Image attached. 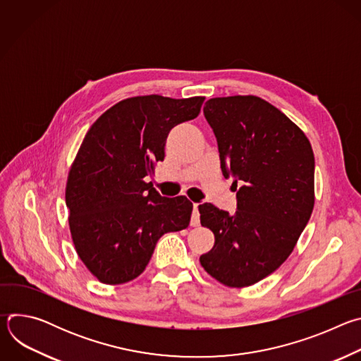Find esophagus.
I'll list each match as a JSON object with an SVG mask.
<instances>
[{"mask_svg":"<svg viewBox=\"0 0 361 361\" xmlns=\"http://www.w3.org/2000/svg\"><path fill=\"white\" fill-rule=\"evenodd\" d=\"M192 209H194V212H192V217H191V226L192 227H195V226H198L200 224V213H198V204H192Z\"/></svg>","mask_w":361,"mask_h":361,"instance_id":"1","label":"esophagus"}]
</instances>
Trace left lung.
Instances as JSON below:
<instances>
[{
	"label": "left lung",
	"instance_id": "1",
	"mask_svg": "<svg viewBox=\"0 0 361 361\" xmlns=\"http://www.w3.org/2000/svg\"><path fill=\"white\" fill-rule=\"evenodd\" d=\"M221 170L243 185L235 214L201 204L214 233L202 269L227 287H248L274 273L293 252L314 209V152L302 130L255 95L212 98L204 106Z\"/></svg>",
	"mask_w": 361,
	"mask_h": 361
}]
</instances>
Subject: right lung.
Listing matches in <instances>:
<instances>
[{
  "label": "right lung",
  "instance_id": "obj_1",
  "mask_svg": "<svg viewBox=\"0 0 361 361\" xmlns=\"http://www.w3.org/2000/svg\"><path fill=\"white\" fill-rule=\"evenodd\" d=\"M204 99L130 97L87 131L68 171L66 202L75 251L98 281L134 280L163 234L188 227L192 202L161 197L144 178L164 160L171 128L195 118Z\"/></svg>",
  "mask_w": 361,
  "mask_h": 361
}]
</instances>
